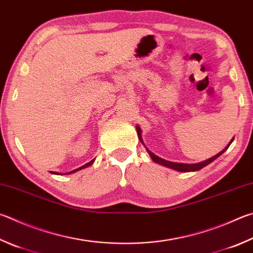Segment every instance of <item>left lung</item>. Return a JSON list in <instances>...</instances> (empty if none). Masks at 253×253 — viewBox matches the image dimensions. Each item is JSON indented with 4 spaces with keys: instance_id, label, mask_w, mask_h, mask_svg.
Listing matches in <instances>:
<instances>
[{
    "instance_id": "1",
    "label": "left lung",
    "mask_w": 253,
    "mask_h": 253,
    "mask_svg": "<svg viewBox=\"0 0 253 253\" xmlns=\"http://www.w3.org/2000/svg\"><path fill=\"white\" fill-rule=\"evenodd\" d=\"M136 129H137V134H138V138H139V140L141 141V144L145 146L144 141H142V138H141V129H140V127H139V126H136ZM233 139H235V137H233V138L230 140V142H229V144H228V146L226 147V148H224L223 150L220 151L219 154H217L215 156H213V157H211V158H209V159L205 160V162H201V163H198V164H181V163H172V162H168V160H166V159H163V158L158 157L157 155H155L154 153H151V151H150L148 148H147L146 146H145V147H146L147 151H148V154H149V156L151 157V159H153L155 163H157V164H159V165H163V166H165V167H168V168L173 169V170H177V171H181V172H189V171L200 170L201 168H204V167H206V166H207V165H209L210 163H212L214 159H217L220 155H222V154L224 153V151H226V150L229 148V146L231 145V142L233 141Z\"/></svg>"
}]
</instances>
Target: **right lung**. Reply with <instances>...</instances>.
<instances>
[{"mask_svg":"<svg viewBox=\"0 0 253 253\" xmlns=\"http://www.w3.org/2000/svg\"><path fill=\"white\" fill-rule=\"evenodd\" d=\"M94 160H95V159H93V160H90V162H89V163H87V164H85V165H83V166H82V167H80V168H77V169H75V170H72V171H70V172H68V174H70V173H73V172H75V171H79V170H81V169H84V168H86V167H88V166H90V165L94 163ZM52 173H57V172H54V171H52Z\"/></svg>","mask_w":253,"mask_h":253,"instance_id":"add662e5","label":"right lung"}]
</instances>
